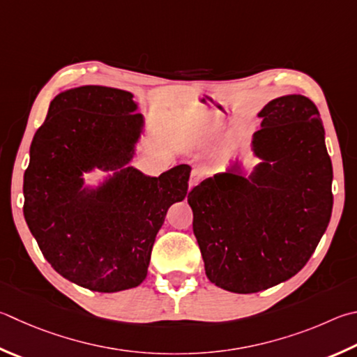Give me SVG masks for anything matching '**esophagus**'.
<instances>
[{"mask_svg": "<svg viewBox=\"0 0 357 357\" xmlns=\"http://www.w3.org/2000/svg\"><path fill=\"white\" fill-rule=\"evenodd\" d=\"M201 179H203V173H201L199 170H192L190 179H189V189H192V187H195L197 184H199Z\"/></svg>", "mask_w": 357, "mask_h": 357, "instance_id": "esophagus-1", "label": "esophagus"}]
</instances>
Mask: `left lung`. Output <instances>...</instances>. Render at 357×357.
<instances>
[{
	"label": "left lung",
	"instance_id": "1",
	"mask_svg": "<svg viewBox=\"0 0 357 357\" xmlns=\"http://www.w3.org/2000/svg\"><path fill=\"white\" fill-rule=\"evenodd\" d=\"M259 116L252 150L264 162L251 178L232 168L187 195L206 275L234 294H256L295 276L333 212V164L317 106L287 95Z\"/></svg>",
	"mask_w": 357,
	"mask_h": 357
}]
</instances>
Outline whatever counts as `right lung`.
I'll list each match as a JSON object with an SVG mask.
<instances>
[{
  "label": "right lung",
  "instance_id": "add662e5",
  "mask_svg": "<svg viewBox=\"0 0 357 357\" xmlns=\"http://www.w3.org/2000/svg\"><path fill=\"white\" fill-rule=\"evenodd\" d=\"M125 90L84 86L51 101L24 172V220L42 255L66 280L93 291L128 290L145 280L165 213L189 189V165L159 178L128 162L144 119ZM114 169L98 191L82 172Z\"/></svg>",
  "mask_w": 357,
  "mask_h": 357
}]
</instances>
